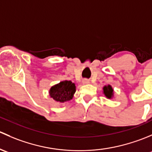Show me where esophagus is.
I'll list each match as a JSON object with an SVG mask.
<instances>
[{"label":"esophagus","mask_w":152,"mask_h":152,"mask_svg":"<svg viewBox=\"0 0 152 152\" xmlns=\"http://www.w3.org/2000/svg\"><path fill=\"white\" fill-rule=\"evenodd\" d=\"M83 84H88L89 83V80L88 79L83 80Z\"/></svg>","instance_id":"34e87169"}]
</instances>
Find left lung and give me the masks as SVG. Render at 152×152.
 <instances>
[{
    "instance_id": "left-lung-1",
    "label": "left lung",
    "mask_w": 152,
    "mask_h": 152,
    "mask_svg": "<svg viewBox=\"0 0 152 152\" xmlns=\"http://www.w3.org/2000/svg\"><path fill=\"white\" fill-rule=\"evenodd\" d=\"M103 91H104V94L106 96V97L108 98V99H111L113 96V90L112 87L110 85L103 88Z\"/></svg>"
}]
</instances>
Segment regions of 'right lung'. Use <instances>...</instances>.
Returning a JSON list of instances; mask_svg holds the SVG:
<instances>
[{"label": "right lung", "mask_w": 152, "mask_h": 152, "mask_svg": "<svg viewBox=\"0 0 152 152\" xmlns=\"http://www.w3.org/2000/svg\"><path fill=\"white\" fill-rule=\"evenodd\" d=\"M75 90V83L71 81L65 80L51 87L49 93L55 101L64 102L72 99Z\"/></svg>", "instance_id": "1"}]
</instances>
